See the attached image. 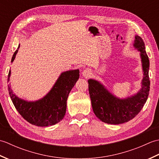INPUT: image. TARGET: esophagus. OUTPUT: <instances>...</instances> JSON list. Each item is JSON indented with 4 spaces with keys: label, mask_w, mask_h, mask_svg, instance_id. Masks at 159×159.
Masks as SVG:
<instances>
[{
    "label": "esophagus",
    "mask_w": 159,
    "mask_h": 159,
    "mask_svg": "<svg viewBox=\"0 0 159 159\" xmlns=\"http://www.w3.org/2000/svg\"><path fill=\"white\" fill-rule=\"evenodd\" d=\"M82 74H83V75L84 76H88L90 75L91 71H90V70H89V69H85V70L83 71Z\"/></svg>",
    "instance_id": "obj_1"
}]
</instances>
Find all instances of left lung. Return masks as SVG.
I'll use <instances>...</instances> for the list:
<instances>
[{
	"label": "left lung",
	"instance_id": "8db88e82",
	"mask_svg": "<svg viewBox=\"0 0 159 159\" xmlns=\"http://www.w3.org/2000/svg\"><path fill=\"white\" fill-rule=\"evenodd\" d=\"M134 46L141 52L144 72L143 87L137 95L124 100L118 99L96 80H88L89 93L93 113L103 122L110 124L127 122L140 112L146 102L150 85L148 74L150 61L145 50L143 40L139 36H135Z\"/></svg>",
	"mask_w": 159,
	"mask_h": 159
}]
</instances>
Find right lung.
<instances>
[{"mask_svg":"<svg viewBox=\"0 0 159 159\" xmlns=\"http://www.w3.org/2000/svg\"><path fill=\"white\" fill-rule=\"evenodd\" d=\"M19 47L13 54L11 63L15 59ZM10 73L9 71L8 83ZM79 78V70L62 73L50 92L43 98L36 102H26L18 98L13 93L10 84L8 85L9 93L16 110L28 122L42 127L52 126L59 122L64 117L67 97Z\"/></svg>","mask_w":159,"mask_h":159,"instance_id":"add662e5","label":"right lung"}]
</instances>
